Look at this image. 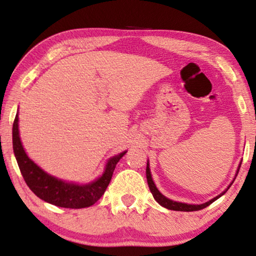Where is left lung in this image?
Masks as SVG:
<instances>
[{
	"label": "left lung",
	"instance_id": "left-lung-1",
	"mask_svg": "<svg viewBox=\"0 0 256 256\" xmlns=\"http://www.w3.org/2000/svg\"><path fill=\"white\" fill-rule=\"evenodd\" d=\"M238 172H240V168H238ZM146 180H148V185H149V188L151 190V193H152V196L154 198V200L157 201L160 206H162L166 208V209H170V210H175V211H198V210H202L204 209V208H206L208 206H210L212 202H214L216 198H219L222 196H224V193H226V190L230 188V185H229V188L224 190V193L220 194V196H216L214 198H212V200H210L209 202L206 203H203V204H186V203H180V202H175V201H172L170 200V198H164L162 193L159 192V190H157V188H156V185L154 183L152 180V177H151V172H150V168H149V162L146 164ZM238 174V172H237Z\"/></svg>",
	"mask_w": 256,
	"mask_h": 256
}]
</instances>
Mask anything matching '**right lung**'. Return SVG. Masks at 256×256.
<instances>
[{
	"label": "right lung",
	"mask_w": 256,
	"mask_h": 256,
	"mask_svg": "<svg viewBox=\"0 0 256 256\" xmlns=\"http://www.w3.org/2000/svg\"><path fill=\"white\" fill-rule=\"evenodd\" d=\"M12 141H14V151L16 162L28 188L45 202L56 206L68 208V209H81V208H88L94 204L105 193L116 164L126 154V151H124L108 160L105 172L96 182L88 185H76L66 183L46 174L28 158L20 141L18 114L16 116L14 128H12Z\"/></svg>",
	"instance_id": "add662e5"
}]
</instances>
